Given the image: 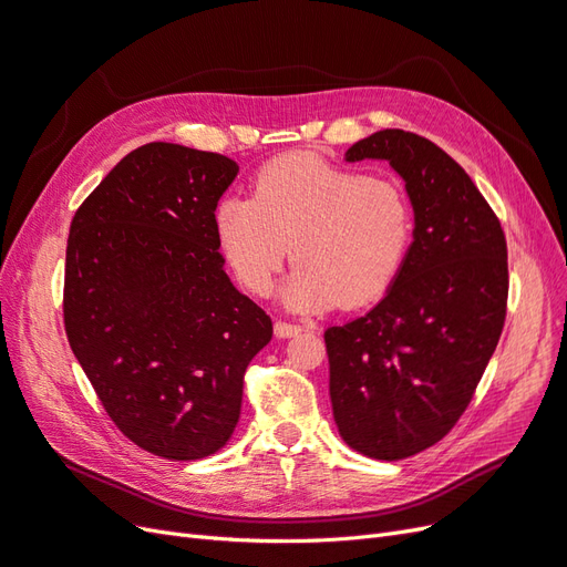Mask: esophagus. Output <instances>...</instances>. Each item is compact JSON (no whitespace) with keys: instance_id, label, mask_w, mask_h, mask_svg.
Returning <instances> with one entry per match:
<instances>
[{"instance_id":"1","label":"esophagus","mask_w":567,"mask_h":567,"mask_svg":"<svg viewBox=\"0 0 567 567\" xmlns=\"http://www.w3.org/2000/svg\"><path fill=\"white\" fill-rule=\"evenodd\" d=\"M300 330H302V328L296 326V323H286V321H277V323H275V334H277L279 339L296 337Z\"/></svg>"}]
</instances>
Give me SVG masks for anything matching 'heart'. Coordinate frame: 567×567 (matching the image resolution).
Returning <instances> with one entry per match:
<instances>
[{
	"instance_id": "b5f03b06",
	"label": "heart",
	"mask_w": 567,
	"mask_h": 567,
	"mask_svg": "<svg viewBox=\"0 0 567 567\" xmlns=\"http://www.w3.org/2000/svg\"><path fill=\"white\" fill-rule=\"evenodd\" d=\"M214 220L225 258L254 296L271 288L292 246L298 267L281 298L296 311L377 302L412 241V207L400 184L313 155L267 163L251 197L220 199Z\"/></svg>"
}]
</instances>
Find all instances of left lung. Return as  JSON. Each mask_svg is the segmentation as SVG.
Returning a JSON list of instances; mask_svg holds the SVG:
<instances>
[{"mask_svg":"<svg viewBox=\"0 0 567 567\" xmlns=\"http://www.w3.org/2000/svg\"><path fill=\"white\" fill-rule=\"evenodd\" d=\"M404 178L414 241L389 296L326 330L332 414L344 442L379 461L437 444L477 391L507 316V241L465 169L414 132L381 130L347 151Z\"/></svg>","mask_w":567,"mask_h":567,"instance_id":"left-lung-1","label":"left lung"}]
</instances>
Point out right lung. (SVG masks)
<instances>
[{
  "instance_id": "obj_1",
  "label": "right lung",
  "mask_w": 567,
  "mask_h": 567,
  "mask_svg": "<svg viewBox=\"0 0 567 567\" xmlns=\"http://www.w3.org/2000/svg\"><path fill=\"white\" fill-rule=\"evenodd\" d=\"M237 172L220 153L140 146L83 199L66 239L70 347L121 433L169 461L230 440L244 372L271 339L218 251L216 205Z\"/></svg>"
}]
</instances>
